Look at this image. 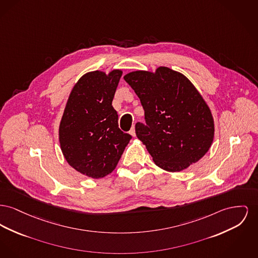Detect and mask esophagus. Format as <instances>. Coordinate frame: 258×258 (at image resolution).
<instances>
[{
    "label": "esophagus",
    "mask_w": 258,
    "mask_h": 258,
    "mask_svg": "<svg viewBox=\"0 0 258 258\" xmlns=\"http://www.w3.org/2000/svg\"><path fill=\"white\" fill-rule=\"evenodd\" d=\"M130 135H132L134 137L137 136V134H136V125H135V124H134V125L132 126V128H131V131H130Z\"/></svg>",
    "instance_id": "1"
}]
</instances>
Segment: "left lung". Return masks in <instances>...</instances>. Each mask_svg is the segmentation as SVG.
<instances>
[{
  "mask_svg": "<svg viewBox=\"0 0 258 258\" xmlns=\"http://www.w3.org/2000/svg\"><path fill=\"white\" fill-rule=\"evenodd\" d=\"M123 79L145 112L146 123L138 121L136 134L158 167L180 171L205 156L213 141V118L186 77L159 67L155 73L135 71Z\"/></svg>",
  "mask_w": 258,
  "mask_h": 258,
  "instance_id": "1",
  "label": "left lung"
}]
</instances>
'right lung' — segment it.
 <instances>
[{"instance_id":"right-lung-1","label":"right lung","mask_w":258,"mask_h":258,"mask_svg":"<svg viewBox=\"0 0 258 258\" xmlns=\"http://www.w3.org/2000/svg\"><path fill=\"white\" fill-rule=\"evenodd\" d=\"M121 70L106 75L93 71L82 77L71 91L59 125L61 150L77 171L101 178L117 166L132 136L119 128L112 101Z\"/></svg>"}]
</instances>
